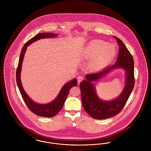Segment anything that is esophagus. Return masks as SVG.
<instances>
[{
  "mask_svg": "<svg viewBox=\"0 0 151 151\" xmlns=\"http://www.w3.org/2000/svg\"><path fill=\"white\" fill-rule=\"evenodd\" d=\"M83 76H79L78 77V78H77V79H78V83H80L81 81H83Z\"/></svg>",
  "mask_w": 151,
  "mask_h": 151,
  "instance_id": "esophagus-1",
  "label": "esophagus"
}]
</instances>
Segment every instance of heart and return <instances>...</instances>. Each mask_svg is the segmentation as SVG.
I'll return each mask as SVG.
<instances>
[{
	"mask_svg": "<svg viewBox=\"0 0 151 151\" xmlns=\"http://www.w3.org/2000/svg\"><path fill=\"white\" fill-rule=\"evenodd\" d=\"M116 54L115 45L102 40H94L88 45L84 56L86 59H93L92 65L97 68L106 66L114 58Z\"/></svg>",
	"mask_w": 151,
	"mask_h": 151,
	"instance_id": "heart-1",
	"label": "heart"
}]
</instances>
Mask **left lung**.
Masks as SVG:
<instances>
[{"instance_id":"obj_1","label":"left lung","mask_w":151,"mask_h":151,"mask_svg":"<svg viewBox=\"0 0 151 151\" xmlns=\"http://www.w3.org/2000/svg\"><path fill=\"white\" fill-rule=\"evenodd\" d=\"M114 37L119 46L118 56L115 64L100 72L86 75V80L82 81L80 85L83 106L89 115L96 119H106L118 114L126 104L135 84L132 56L122 41L115 36ZM121 68L126 72V84L122 93L114 100L101 101L96 93L93 82L112 70Z\"/></svg>"}]
</instances>
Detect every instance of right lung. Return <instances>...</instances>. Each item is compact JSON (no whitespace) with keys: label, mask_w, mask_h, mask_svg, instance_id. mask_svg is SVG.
<instances>
[{"label":"right lung","mask_w":151,"mask_h":151,"mask_svg":"<svg viewBox=\"0 0 151 151\" xmlns=\"http://www.w3.org/2000/svg\"><path fill=\"white\" fill-rule=\"evenodd\" d=\"M57 35V34H53L52 33H42L38 34L37 35L29 40L22 47L20 55L18 66L16 70V83L20 93L22 94V97L27 106L29 108V110L34 114L40 116L47 118H50L57 114L59 111L62 109V108H63L65 101L67 97L70 89L73 86H77V79H73L70 82L65 84L62 88L56 99L51 102L50 103L47 104H40L36 103L34 101L32 100L27 95V94L25 93L22 86L20 79V73L22 71V63L24 57V54L27 49V47L29 45L41 38L55 37Z\"/></svg>","instance_id":"add662e5"}]
</instances>
